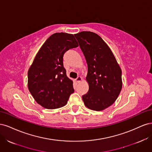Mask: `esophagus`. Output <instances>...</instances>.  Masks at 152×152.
<instances>
[{
    "mask_svg": "<svg viewBox=\"0 0 152 152\" xmlns=\"http://www.w3.org/2000/svg\"><path fill=\"white\" fill-rule=\"evenodd\" d=\"M75 80H76V81H77V82H80V81H82V77H81L80 76H78Z\"/></svg>",
    "mask_w": 152,
    "mask_h": 152,
    "instance_id": "esophagus-1",
    "label": "esophagus"
}]
</instances>
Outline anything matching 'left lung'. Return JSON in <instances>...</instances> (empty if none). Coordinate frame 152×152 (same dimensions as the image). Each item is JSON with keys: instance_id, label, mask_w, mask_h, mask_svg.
<instances>
[{"instance_id": "1", "label": "left lung", "mask_w": 152, "mask_h": 152, "mask_svg": "<svg viewBox=\"0 0 152 152\" xmlns=\"http://www.w3.org/2000/svg\"><path fill=\"white\" fill-rule=\"evenodd\" d=\"M74 35L88 67L89 91L82 99L88 108L101 111L111 106L120 94L122 70L112 50L98 35L84 31Z\"/></svg>"}]
</instances>
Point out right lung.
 Masks as SVG:
<instances>
[{
    "label": "right lung",
    "instance_id": "right-lung-1",
    "mask_svg": "<svg viewBox=\"0 0 152 152\" xmlns=\"http://www.w3.org/2000/svg\"><path fill=\"white\" fill-rule=\"evenodd\" d=\"M79 46L74 36L66 33L50 35L39 50L28 72L29 91L38 104L47 109L65 106L74 92L66 76L63 55Z\"/></svg>",
    "mask_w": 152,
    "mask_h": 152
}]
</instances>
